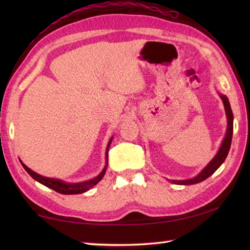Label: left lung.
I'll return each mask as SVG.
<instances>
[{
  "mask_svg": "<svg viewBox=\"0 0 250 250\" xmlns=\"http://www.w3.org/2000/svg\"><path fill=\"white\" fill-rule=\"evenodd\" d=\"M219 97L221 98L222 102H224L225 106V110H226V115H227V121H228V125H227V132H226V136L224 141L221 143V146L219 148V150L217 151L216 156L211 159L209 163L202 169V171L196 175L195 177L190 178V179H183V180H169V182L175 184V185H194L203 182L206 178H208L210 175H213L217 169L219 168L222 163L225 162L226 158L229 153L230 147H231V142H232V134H233V113L230 106V102L226 95L219 93ZM168 180V179H167Z\"/></svg>",
  "mask_w": 250,
  "mask_h": 250,
  "instance_id": "8db88e82",
  "label": "left lung"
}]
</instances>
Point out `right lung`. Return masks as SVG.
<instances>
[{
  "label": "right lung",
  "instance_id": "add662e5",
  "mask_svg": "<svg viewBox=\"0 0 250 250\" xmlns=\"http://www.w3.org/2000/svg\"><path fill=\"white\" fill-rule=\"evenodd\" d=\"M114 137L111 136V139L109 140L107 147H106V163H105V167L102 169V172H101L98 176H95L92 179H89L86 180V182H82V183H66V182H63L61 179H57V178H49V177H45V176H42V175L35 173L34 171H32L31 168H29L28 167L25 166L24 163H22V161H20L21 164H22L23 168L25 169L30 176L35 179L36 182H39L40 184L46 186V187H48L52 190L57 191V192H59L61 194H79V193H83L86 192V191L91 189L93 186L97 185L101 179L103 178V176L105 175L106 172V168H107V164H108V148L111 144V141H113Z\"/></svg>",
  "mask_w": 250,
  "mask_h": 250
}]
</instances>
